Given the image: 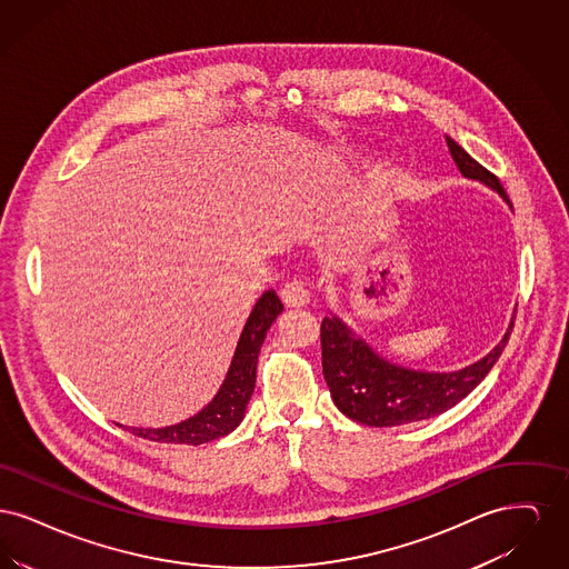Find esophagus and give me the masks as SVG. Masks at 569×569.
Instances as JSON below:
<instances>
[{
  "instance_id": "34e87169",
  "label": "esophagus",
  "mask_w": 569,
  "mask_h": 569,
  "mask_svg": "<svg viewBox=\"0 0 569 569\" xmlns=\"http://www.w3.org/2000/svg\"><path fill=\"white\" fill-rule=\"evenodd\" d=\"M281 300L286 305H292V307H300L305 302H309V288L302 279H290L288 283H283L281 288Z\"/></svg>"
}]
</instances>
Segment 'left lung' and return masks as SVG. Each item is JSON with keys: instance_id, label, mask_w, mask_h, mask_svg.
<instances>
[{"instance_id": "1", "label": "left lung", "mask_w": 569, "mask_h": 569, "mask_svg": "<svg viewBox=\"0 0 569 569\" xmlns=\"http://www.w3.org/2000/svg\"><path fill=\"white\" fill-rule=\"evenodd\" d=\"M450 153L460 172L478 179L499 191L506 190L499 179L476 162L459 142L446 138ZM510 202V200H508ZM512 326L501 343L482 360L452 373L411 371L379 358L362 339L353 337L350 328L337 318H325L320 328L322 369L332 401L348 418L367 427H399L439 416L457 406L482 379L503 352Z\"/></svg>"}]
</instances>
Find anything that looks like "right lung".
I'll list each match as a JSON object with an SVG mask.
<instances>
[{
	"label": "right lung",
	"mask_w": 569,
	"mask_h": 569,
	"mask_svg": "<svg viewBox=\"0 0 569 569\" xmlns=\"http://www.w3.org/2000/svg\"><path fill=\"white\" fill-rule=\"evenodd\" d=\"M281 311H283V305L272 290L264 292L256 302L251 316L247 318L230 371L223 379L216 399L202 411L191 416L190 420H183L172 427H163V429L130 427L128 431L149 441L188 443V446L207 443L234 431L243 420L244 407L249 403L256 386V365H258V353L264 343L267 330L271 328L274 318Z\"/></svg>",
	"instance_id": "obj_1"
}]
</instances>
